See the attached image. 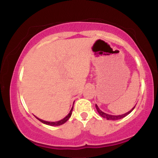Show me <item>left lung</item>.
I'll return each mask as SVG.
<instances>
[{
	"label": "left lung",
	"mask_w": 158,
	"mask_h": 158,
	"mask_svg": "<svg viewBox=\"0 0 158 158\" xmlns=\"http://www.w3.org/2000/svg\"><path fill=\"white\" fill-rule=\"evenodd\" d=\"M95 108H96V109H97V111H98V114H99L100 115H101L102 118H106L107 120L115 121V120H118V119H121V118H125V116L128 115V114H130V113L132 111H133L134 109H135V106L133 108V109H131L130 111H128L127 113H125V114H120V115H111V114H106V113L103 112L102 111H101V110L98 109V106H97V105H95Z\"/></svg>",
	"instance_id": "obj_1"
}]
</instances>
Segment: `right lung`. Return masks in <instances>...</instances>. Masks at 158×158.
Returning <instances> with one entry per match:
<instances>
[{
    "label": "right lung",
    "mask_w": 158,
    "mask_h": 158,
    "mask_svg": "<svg viewBox=\"0 0 158 158\" xmlns=\"http://www.w3.org/2000/svg\"><path fill=\"white\" fill-rule=\"evenodd\" d=\"M73 108L71 109V110H70L69 114H68L67 115H66V117L62 119V120H60V121H58V122H47V121H44V120H42V119H40V118H36H36L38 119V120L40 121V122H41L42 123H44V124H46V125H51V126H59V125H63V124H64L65 122H66L68 120H69V118L70 116H71V114H72V112H73Z\"/></svg>",
    "instance_id": "add662e5"
}]
</instances>
